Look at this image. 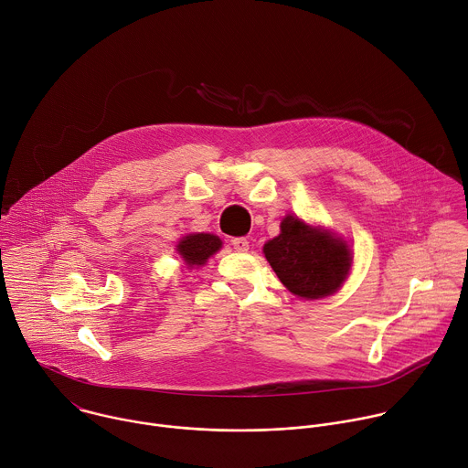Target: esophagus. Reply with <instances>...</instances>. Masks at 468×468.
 <instances>
[{"mask_svg":"<svg viewBox=\"0 0 468 468\" xmlns=\"http://www.w3.org/2000/svg\"><path fill=\"white\" fill-rule=\"evenodd\" d=\"M231 246H233L235 251H248V250H250V242H248V239H244V237H235V239H231Z\"/></svg>","mask_w":468,"mask_h":468,"instance_id":"obj_1","label":"esophagus"}]
</instances>
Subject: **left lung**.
<instances>
[{
  "instance_id": "obj_1",
  "label": "left lung",
  "mask_w": 468,
  "mask_h": 468,
  "mask_svg": "<svg viewBox=\"0 0 468 468\" xmlns=\"http://www.w3.org/2000/svg\"><path fill=\"white\" fill-rule=\"evenodd\" d=\"M264 255L279 281L306 299L336 292L351 268L344 240L290 215L281 222V233L264 244Z\"/></svg>"
}]
</instances>
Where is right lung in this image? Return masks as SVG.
I'll return each instance as SVG.
<instances>
[{
  "mask_svg": "<svg viewBox=\"0 0 468 468\" xmlns=\"http://www.w3.org/2000/svg\"><path fill=\"white\" fill-rule=\"evenodd\" d=\"M220 248H222V240L217 235L197 233V235H187L180 240L178 253L193 268V266H202Z\"/></svg>",
  "mask_w": 468,
  "mask_h": 468,
  "instance_id": "1",
  "label": "right lung"
}]
</instances>
